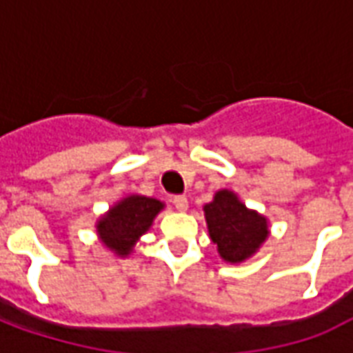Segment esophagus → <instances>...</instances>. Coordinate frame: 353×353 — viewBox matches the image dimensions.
<instances>
[{
	"label": "esophagus",
	"mask_w": 353,
	"mask_h": 353,
	"mask_svg": "<svg viewBox=\"0 0 353 353\" xmlns=\"http://www.w3.org/2000/svg\"><path fill=\"white\" fill-rule=\"evenodd\" d=\"M172 202H174L177 212H187V208H189V200L185 199V196H174Z\"/></svg>",
	"instance_id": "esophagus-1"
}]
</instances>
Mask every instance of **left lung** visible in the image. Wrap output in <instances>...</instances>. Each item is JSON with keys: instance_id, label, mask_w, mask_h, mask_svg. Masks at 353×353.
Wrapping results in <instances>:
<instances>
[{"instance_id": "obj_1", "label": "left lung", "mask_w": 353, "mask_h": 353, "mask_svg": "<svg viewBox=\"0 0 353 353\" xmlns=\"http://www.w3.org/2000/svg\"><path fill=\"white\" fill-rule=\"evenodd\" d=\"M204 219L219 257L230 265L252 259L270 236L265 215L245 206L230 189L217 191L214 200L204 204Z\"/></svg>"}]
</instances>
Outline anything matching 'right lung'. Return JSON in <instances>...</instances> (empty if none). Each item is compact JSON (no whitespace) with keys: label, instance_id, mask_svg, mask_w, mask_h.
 <instances>
[{"label":"right lung","instance_id":"obj_1","mask_svg":"<svg viewBox=\"0 0 353 353\" xmlns=\"http://www.w3.org/2000/svg\"><path fill=\"white\" fill-rule=\"evenodd\" d=\"M164 210V202L145 194H128L117 200L98 217L96 234L105 250L115 257H128L139 244V238L151 229L154 217Z\"/></svg>","mask_w":353,"mask_h":353}]
</instances>
